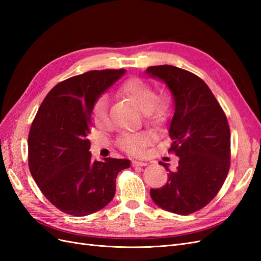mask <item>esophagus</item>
I'll return each instance as SVG.
<instances>
[{
    "label": "esophagus",
    "mask_w": 261,
    "mask_h": 261,
    "mask_svg": "<svg viewBox=\"0 0 261 261\" xmlns=\"http://www.w3.org/2000/svg\"><path fill=\"white\" fill-rule=\"evenodd\" d=\"M133 167H146V165L148 164L147 162H144V161H137V160H134L132 162Z\"/></svg>",
    "instance_id": "esophagus-1"
}]
</instances>
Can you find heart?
<instances>
[{
	"mask_svg": "<svg viewBox=\"0 0 261 261\" xmlns=\"http://www.w3.org/2000/svg\"><path fill=\"white\" fill-rule=\"evenodd\" d=\"M120 91L127 97L140 111L144 112L146 121L152 125L164 122L168 115L169 105L165 98H156V93L151 85L139 78H130L122 84ZM92 122L97 126H105L109 122L108 101L105 97L98 99L92 108ZM150 143L149 134L140 132L125 134L118 144L121 148L133 154L143 152L144 148Z\"/></svg>",
	"mask_w": 261,
	"mask_h": 261,
	"instance_id": "1",
	"label": "heart"
}]
</instances>
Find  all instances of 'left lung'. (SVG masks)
Listing matches in <instances>:
<instances>
[{"label": "left lung", "instance_id": "obj_1", "mask_svg": "<svg viewBox=\"0 0 261 261\" xmlns=\"http://www.w3.org/2000/svg\"><path fill=\"white\" fill-rule=\"evenodd\" d=\"M146 74L167 85L174 112L169 126L170 150L178 156L176 170L168 163V181L150 189L153 202L180 216L198 211L215 198L230 170V127L216 97L202 80L172 65L150 66Z\"/></svg>", "mask_w": 261, "mask_h": 261}]
</instances>
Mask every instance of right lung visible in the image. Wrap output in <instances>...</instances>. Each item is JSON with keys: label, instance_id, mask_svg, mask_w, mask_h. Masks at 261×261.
<instances>
[{"label": "right lung", "instance_id": "right-lung-1", "mask_svg": "<svg viewBox=\"0 0 261 261\" xmlns=\"http://www.w3.org/2000/svg\"><path fill=\"white\" fill-rule=\"evenodd\" d=\"M125 69L90 70L58 84L44 98L28 137L29 170L53 206L75 217L105 208L126 159L92 161L88 135L92 108Z\"/></svg>", "mask_w": 261, "mask_h": 261}]
</instances>
